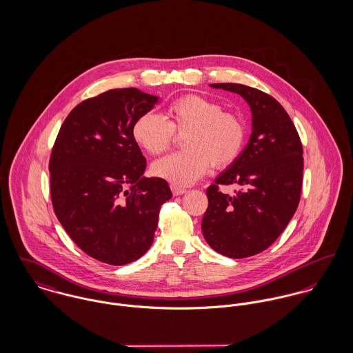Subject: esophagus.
<instances>
[{
  "label": "esophagus",
  "mask_w": 353,
  "mask_h": 353,
  "mask_svg": "<svg viewBox=\"0 0 353 353\" xmlns=\"http://www.w3.org/2000/svg\"><path fill=\"white\" fill-rule=\"evenodd\" d=\"M171 192L174 196H182L185 194L188 190L185 188H181V186H175V185H171Z\"/></svg>",
  "instance_id": "34e87169"
}]
</instances>
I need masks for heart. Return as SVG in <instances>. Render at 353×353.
<instances>
[{"label":"heart","mask_w":353,"mask_h":353,"mask_svg":"<svg viewBox=\"0 0 353 353\" xmlns=\"http://www.w3.org/2000/svg\"><path fill=\"white\" fill-rule=\"evenodd\" d=\"M187 134L185 151L171 153L152 164V174L175 186L197 182L212 167L232 164L243 151V121L224 111L217 101L200 95H186L168 104L165 118L154 112L141 114L133 125L134 141L148 153L160 154L172 143L174 133Z\"/></svg>","instance_id":"1"}]
</instances>
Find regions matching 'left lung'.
<instances>
[{"label": "left lung", "mask_w": 353, "mask_h": 353, "mask_svg": "<svg viewBox=\"0 0 353 353\" xmlns=\"http://www.w3.org/2000/svg\"><path fill=\"white\" fill-rule=\"evenodd\" d=\"M212 88L241 95L252 110V134L241 156L206 189L202 234L208 245L230 258L266 250L285 230L301 201L303 148L284 107L270 95L243 84ZM219 184H236L231 196Z\"/></svg>", "instance_id": "obj_1"}]
</instances>
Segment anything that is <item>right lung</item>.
I'll return each instance as SVG.
<instances>
[{
	"label": "right lung",
	"instance_id": "obj_1",
	"mask_svg": "<svg viewBox=\"0 0 353 353\" xmlns=\"http://www.w3.org/2000/svg\"><path fill=\"white\" fill-rule=\"evenodd\" d=\"M159 97L136 88L110 90L77 104L51 151L55 216L90 256L126 265L151 248L168 183L145 178L147 160L133 139L136 119Z\"/></svg>",
	"mask_w": 353,
	"mask_h": 353
}]
</instances>
